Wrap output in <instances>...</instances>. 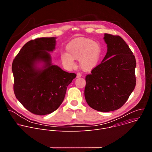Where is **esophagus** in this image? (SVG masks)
Here are the masks:
<instances>
[{
	"label": "esophagus",
	"mask_w": 152,
	"mask_h": 152,
	"mask_svg": "<svg viewBox=\"0 0 152 152\" xmlns=\"http://www.w3.org/2000/svg\"><path fill=\"white\" fill-rule=\"evenodd\" d=\"M82 76V75L80 73H77V77L79 78V77H80Z\"/></svg>",
	"instance_id": "1"
}]
</instances>
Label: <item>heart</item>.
Returning <instances> with one entry per match:
<instances>
[{
	"label": "heart",
	"instance_id": "heart-1",
	"mask_svg": "<svg viewBox=\"0 0 152 152\" xmlns=\"http://www.w3.org/2000/svg\"><path fill=\"white\" fill-rule=\"evenodd\" d=\"M66 52L61 54L60 59L63 66L70 69L75 66L74 60L79 59L80 69L90 72L97 66L102 49L98 42L91 39L79 37L69 42L66 46Z\"/></svg>",
	"mask_w": 152,
	"mask_h": 152
}]
</instances>
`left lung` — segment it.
Here are the masks:
<instances>
[{"mask_svg":"<svg viewBox=\"0 0 152 152\" xmlns=\"http://www.w3.org/2000/svg\"><path fill=\"white\" fill-rule=\"evenodd\" d=\"M107 53L102 62L85 77V98L93 109L110 112L120 108L136 85V60L124 39L104 34Z\"/></svg>","mask_w":152,"mask_h":152,"instance_id":"1","label":"left lung"}]
</instances>
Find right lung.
Masks as SVG:
<instances>
[{
  "mask_svg": "<svg viewBox=\"0 0 152 152\" xmlns=\"http://www.w3.org/2000/svg\"><path fill=\"white\" fill-rule=\"evenodd\" d=\"M55 37L31 40L13 60L14 92L32 114L43 115L56 111L62 103L68 85L76 77L51 63L49 52L55 49ZM43 61L41 68L36 64Z\"/></svg>",
  "mask_w": 152,
  "mask_h": 152,
  "instance_id": "obj_1",
  "label": "right lung"
}]
</instances>
